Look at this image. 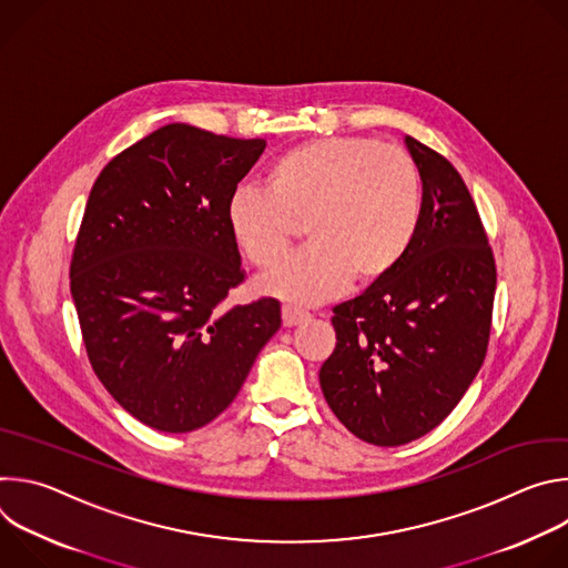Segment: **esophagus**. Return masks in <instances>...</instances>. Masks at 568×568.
I'll return each instance as SVG.
<instances>
[{
	"label": "esophagus",
	"mask_w": 568,
	"mask_h": 568,
	"mask_svg": "<svg viewBox=\"0 0 568 568\" xmlns=\"http://www.w3.org/2000/svg\"><path fill=\"white\" fill-rule=\"evenodd\" d=\"M307 318H310V312H305V310H298V307H292V305L283 307V326L285 328L298 326V323H303Z\"/></svg>",
	"instance_id": "1"
}]
</instances>
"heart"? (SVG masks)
Masks as SVG:
<instances>
[{
  "label": "heart",
  "instance_id": "1",
  "mask_svg": "<svg viewBox=\"0 0 568 568\" xmlns=\"http://www.w3.org/2000/svg\"><path fill=\"white\" fill-rule=\"evenodd\" d=\"M265 186H240L226 200V226L245 258L274 267L296 222L310 245L256 281L261 294L312 305L351 281L375 285L409 254L423 222V178L414 156L368 136H326L281 152Z\"/></svg>",
  "mask_w": 568,
  "mask_h": 568
}]
</instances>
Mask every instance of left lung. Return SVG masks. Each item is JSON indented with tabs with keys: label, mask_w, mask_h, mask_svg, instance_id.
I'll list each match as a JSON object with an SVG mask.
<instances>
[{
	"label": "left lung",
	"mask_w": 568,
	"mask_h": 568,
	"mask_svg": "<svg viewBox=\"0 0 568 568\" xmlns=\"http://www.w3.org/2000/svg\"><path fill=\"white\" fill-rule=\"evenodd\" d=\"M404 145L423 178L420 231L384 281L333 310L337 346L318 371L333 414L379 447L412 443L454 412L488 351L497 290L463 178L414 136Z\"/></svg>",
	"instance_id": "left-lung-1"
}]
</instances>
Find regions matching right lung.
I'll return each mask as SVG.
<instances>
[{"label":"right lung","mask_w":568,"mask_h":568,"mask_svg":"<svg viewBox=\"0 0 568 568\" xmlns=\"http://www.w3.org/2000/svg\"><path fill=\"white\" fill-rule=\"evenodd\" d=\"M265 145L171 123L116 154L92 186L71 298L94 373L156 432L217 418L281 328L276 298L220 310L245 281L226 200Z\"/></svg>","instance_id":"add662e5"}]
</instances>
